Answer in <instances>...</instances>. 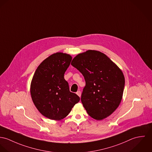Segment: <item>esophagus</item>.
I'll use <instances>...</instances> for the list:
<instances>
[{
  "label": "esophagus",
  "mask_w": 152,
  "mask_h": 152,
  "mask_svg": "<svg viewBox=\"0 0 152 152\" xmlns=\"http://www.w3.org/2000/svg\"><path fill=\"white\" fill-rule=\"evenodd\" d=\"M76 94H77L78 96H79V97H80V96H81V91H77L76 92Z\"/></svg>",
  "instance_id": "1"
}]
</instances>
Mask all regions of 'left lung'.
<instances>
[{"mask_svg": "<svg viewBox=\"0 0 152 152\" xmlns=\"http://www.w3.org/2000/svg\"><path fill=\"white\" fill-rule=\"evenodd\" d=\"M71 65L84 76L81 101L88 114L97 120L110 115L122 98L125 77L122 70L104 53L94 50L78 54Z\"/></svg>", "mask_w": 152, "mask_h": 152, "instance_id": "left-lung-1", "label": "left lung"}]
</instances>
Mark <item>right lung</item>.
<instances>
[{
  "instance_id": "obj_1",
  "label": "right lung",
  "mask_w": 152,
  "mask_h": 152,
  "mask_svg": "<svg viewBox=\"0 0 152 152\" xmlns=\"http://www.w3.org/2000/svg\"><path fill=\"white\" fill-rule=\"evenodd\" d=\"M72 56L57 52L43 61L36 69L31 83V98L37 110L47 118L61 120L65 118L79 97L69 90L64 74Z\"/></svg>"
}]
</instances>
